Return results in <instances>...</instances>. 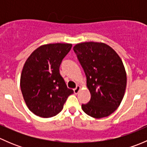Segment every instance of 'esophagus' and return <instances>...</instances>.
<instances>
[{"mask_svg":"<svg viewBox=\"0 0 147 147\" xmlns=\"http://www.w3.org/2000/svg\"><path fill=\"white\" fill-rule=\"evenodd\" d=\"M81 90V87L80 86H77V87L75 89H74V93H75V94H78V92H80V90Z\"/></svg>","mask_w":147,"mask_h":147,"instance_id":"34e87169","label":"esophagus"}]
</instances>
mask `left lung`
I'll return each mask as SVG.
<instances>
[{"mask_svg":"<svg viewBox=\"0 0 147 147\" xmlns=\"http://www.w3.org/2000/svg\"><path fill=\"white\" fill-rule=\"evenodd\" d=\"M87 78L91 99L82 105L92 117H106L121 104L127 86V74L122 61L110 46L103 42H85L74 46Z\"/></svg>","mask_w":147,"mask_h":147,"instance_id":"obj_1","label":"left lung"}]
</instances>
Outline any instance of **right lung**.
I'll use <instances>...</instances> for the list:
<instances>
[{"label":"right lung","instance_id":"1","mask_svg":"<svg viewBox=\"0 0 147 147\" xmlns=\"http://www.w3.org/2000/svg\"><path fill=\"white\" fill-rule=\"evenodd\" d=\"M72 44L50 43L34 50L25 63L20 76V89L28 109L40 117L60 113L73 90L67 88L60 74L62 60Z\"/></svg>","mask_w":147,"mask_h":147}]
</instances>
